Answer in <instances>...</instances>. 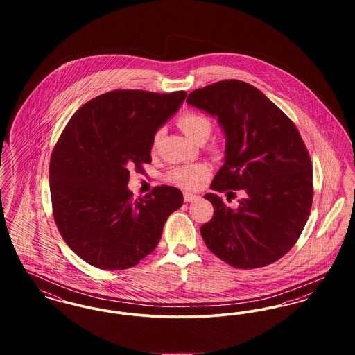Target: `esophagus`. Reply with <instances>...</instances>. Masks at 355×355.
<instances>
[{
  "label": "esophagus",
  "mask_w": 355,
  "mask_h": 355,
  "mask_svg": "<svg viewBox=\"0 0 355 355\" xmlns=\"http://www.w3.org/2000/svg\"><path fill=\"white\" fill-rule=\"evenodd\" d=\"M184 200H185V202H193V201L198 200V196H197V194H191V193H187V191H185V193H184Z\"/></svg>",
  "instance_id": "obj_1"
}]
</instances>
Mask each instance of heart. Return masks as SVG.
I'll return each mask as SVG.
<instances>
[{"label": "heart", "mask_w": 355, "mask_h": 355, "mask_svg": "<svg viewBox=\"0 0 355 355\" xmlns=\"http://www.w3.org/2000/svg\"><path fill=\"white\" fill-rule=\"evenodd\" d=\"M180 129L185 133L186 137L194 144L205 142L211 135V122L203 114L196 112H187L177 119ZM162 137V132L158 130L152 141V150H155ZM209 175V168L203 164H193V165H182L170 170V182L185 189H196Z\"/></svg>", "instance_id": "1"}]
</instances>
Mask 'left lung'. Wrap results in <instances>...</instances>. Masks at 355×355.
<instances>
[{
	"mask_svg": "<svg viewBox=\"0 0 355 355\" xmlns=\"http://www.w3.org/2000/svg\"><path fill=\"white\" fill-rule=\"evenodd\" d=\"M186 102L216 117L226 138L223 166L211 189L243 193L236 209L214 193L205 194L214 206L213 218L200 229L206 246L238 269L278 261L301 236L313 202V166L300 132L243 81L205 86Z\"/></svg>",
	"mask_w": 355,
	"mask_h": 355,
	"instance_id": "1",
	"label": "left lung"
}]
</instances>
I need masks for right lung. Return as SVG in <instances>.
Instances as JSON below:
<instances>
[{"mask_svg":"<svg viewBox=\"0 0 355 355\" xmlns=\"http://www.w3.org/2000/svg\"><path fill=\"white\" fill-rule=\"evenodd\" d=\"M144 90H113L81 106L53 149L49 169L55 225L89 265L123 270L157 248L164 225L184 197L157 186L133 200L130 169L152 162V141L186 98Z\"/></svg>","mask_w":355,"mask_h":355,"instance_id":"1","label":"right lung"}]
</instances>
